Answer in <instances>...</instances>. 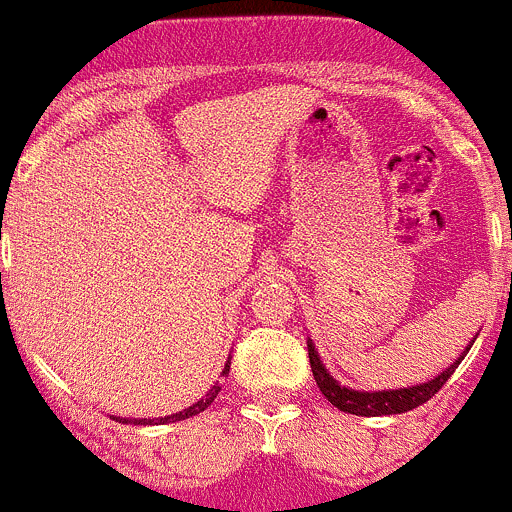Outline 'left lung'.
Listing matches in <instances>:
<instances>
[{
  "instance_id": "obj_1",
  "label": "left lung",
  "mask_w": 512,
  "mask_h": 512,
  "mask_svg": "<svg viewBox=\"0 0 512 512\" xmlns=\"http://www.w3.org/2000/svg\"><path fill=\"white\" fill-rule=\"evenodd\" d=\"M306 347H309V362H311V372H314L316 384H319L321 394H324V397L337 407V410L349 412V415L382 417V415H402V412H410L415 410V407L425 405L430 397H435V394L442 389V384L452 377L457 364H460L462 359H465V354L470 352L472 344H467L465 352H462L460 357L445 369V372H440L435 379H430V382L415 384V387H405V389H382V392H362V389L342 387L332 374L326 372V367L321 364L319 352L314 349L311 339L306 342Z\"/></svg>"
}]
</instances>
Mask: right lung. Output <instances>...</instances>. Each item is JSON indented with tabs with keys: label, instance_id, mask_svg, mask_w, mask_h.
<instances>
[{
	"label": "right lung",
	"instance_id": "obj_1",
	"mask_svg": "<svg viewBox=\"0 0 512 512\" xmlns=\"http://www.w3.org/2000/svg\"><path fill=\"white\" fill-rule=\"evenodd\" d=\"M228 364H231V359H228L226 367H223L221 377H228V369H231V367H228ZM218 392H221V382L213 384V387L208 389V392H206V397L198 399L196 405H191V407H188V410H183V412H175V415H168V417H155V420H130V417H123V420H120V422H133V425H165V422H180V420H188V417L201 415V412L206 410L208 405H211L213 399L218 397Z\"/></svg>",
	"mask_w": 512,
	"mask_h": 512
}]
</instances>
